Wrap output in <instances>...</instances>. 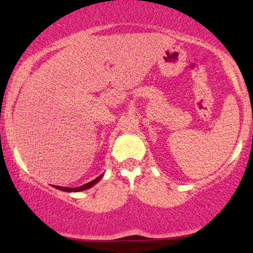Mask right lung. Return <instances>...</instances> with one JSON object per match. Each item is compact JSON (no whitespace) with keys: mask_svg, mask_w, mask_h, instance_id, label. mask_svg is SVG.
I'll list each match as a JSON object with an SVG mask.
<instances>
[{"mask_svg":"<svg viewBox=\"0 0 253 253\" xmlns=\"http://www.w3.org/2000/svg\"><path fill=\"white\" fill-rule=\"evenodd\" d=\"M103 173L102 175H100L98 177H96V178L94 179V181L86 183V184H83L81 185V187H76V188H66V187H59V185H54V188L58 190H62V191H66V193H78V191H83V190H86L89 189V188L94 187L95 184H96L97 182H100V179L102 178Z\"/></svg>","mask_w":253,"mask_h":253,"instance_id":"1","label":"right lung"}]
</instances>
